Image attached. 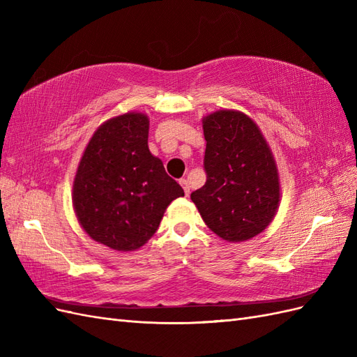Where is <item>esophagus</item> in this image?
Returning <instances> with one entry per match:
<instances>
[{"label":"esophagus","instance_id":"obj_1","mask_svg":"<svg viewBox=\"0 0 357 357\" xmlns=\"http://www.w3.org/2000/svg\"><path fill=\"white\" fill-rule=\"evenodd\" d=\"M180 185L183 186V189H185L186 197H189V193H190V186H189V181H188L186 178H181V180H180Z\"/></svg>","mask_w":357,"mask_h":357}]
</instances>
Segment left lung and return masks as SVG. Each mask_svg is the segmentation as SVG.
I'll return each mask as SVG.
<instances>
[{
	"label": "left lung",
	"instance_id": "1",
	"mask_svg": "<svg viewBox=\"0 0 357 357\" xmlns=\"http://www.w3.org/2000/svg\"><path fill=\"white\" fill-rule=\"evenodd\" d=\"M202 129L207 181L190 199L222 240H250L274 220L282 198L274 155L256 122L243 112H213L202 117Z\"/></svg>",
	"mask_w": 357,
	"mask_h": 357
}]
</instances>
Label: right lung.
Returning <instances> with one entry per match:
<instances>
[{
	"mask_svg": "<svg viewBox=\"0 0 357 357\" xmlns=\"http://www.w3.org/2000/svg\"><path fill=\"white\" fill-rule=\"evenodd\" d=\"M147 139V114L114 116L93 132L74 176L75 218L93 241L117 252L144 245L168 205L185 197Z\"/></svg>",
	"mask_w": 357,
	"mask_h": 357,
	"instance_id": "1",
	"label": "right lung"
}]
</instances>
